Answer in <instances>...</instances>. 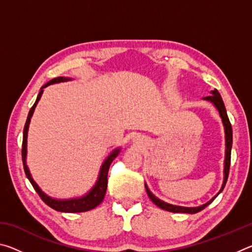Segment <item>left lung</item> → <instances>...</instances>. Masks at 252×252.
<instances>
[{
  "mask_svg": "<svg viewBox=\"0 0 252 252\" xmlns=\"http://www.w3.org/2000/svg\"><path fill=\"white\" fill-rule=\"evenodd\" d=\"M204 99L208 100V101H211L213 104L216 105V108L219 110V113H220V117L222 119V122H223V126H224V130H225V146H227V149H225V161H224V181H223V185L222 188H221V190L219 191V193L221 191L223 190V188L225 186V183H227L228 180V177H229V170H230V161H231V147H232V127H231V123L229 121V118H228V114H227V111H225L224 108V103L222 101V97H221L220 93L218 92V90H215L212 91V94L206 96ZM146 190H147V193L149 195V198L151 199V201L158 206L161 209H163V210H167L170 212H183V213H197L199 211L203 210L204 208H206L208 204H210L215 198L217 197V194L215 198H212L210 201L207 202L206 204H203V206H200V207H195V208H186V207H177V206H172V204H168V203H164L163 201H161L158 198H156L155 195H153L149 189L146 186Z\"/></svg>",
  "mask_w": 252,
  "mask_h": 252,
  "instance_id": "obj_1",
  "label": "left lung"
}]
</instances>
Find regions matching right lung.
<instances>
[{
    "label": "right lung",
    "mask_w": 252,
    "mask_h": 252,
    "mask_svg": "<svg viewBox=\"0 0 252 252\" xmlns=\"http://www.w3.org/2000/svg\"><path fill=\"white\" fill-rule=\"evenodd\" d=\"M67 80L69 79L62 78V76H59V78L51 80L50 82L46 83L44 87L41 89L40 93L37 94L35 103L33 104L31 110H30L27 122H25V126H24L23 142H22V160H23L24 172H25V174H27L28 179L30 180V182H31V185L33 186L34 189H35L37 194L40 195V198L43 200V201L48 204L49 207L54 209V210L61 211V212H84V211H89V210H92V209H94L95 207L99 206V204L102 202V200H103L104 195H105L106 187H108V172H109L110 164H111V162L116 159V157L118 156L119 149H117V150H114L112 153H111V155L108 157V159L104 161V163H103V165H102L101 171H100L99 180H97L94 188H93V189L87 195H85V197H82L80 199H73V200H55V199L48 197V195H46L44 192H42L41 189L37 187L36 183L33 181L31 174H30V171L27 167V162H25V158H27V136H28V129H29L30 120H31L33 111H34V109H35L37 102H39L40 97L42 95L43 89L49 87L50 84L63 82V81H67Z\"/></svg>",
    "instance_id": "1"
}]
</instances>
